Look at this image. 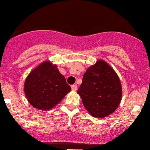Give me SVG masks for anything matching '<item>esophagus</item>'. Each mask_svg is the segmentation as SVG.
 I'll use <instances>...</instances> for the list:
<instances>
[{
    "label": "esophagus",
    "instance_id": "34e87169",
    "mask_svg": "<svg viewBox=\"0 0 150 150\" xmlns=\"http://www.w3.org/2000/svg\"><path fill=\"white\" fill-rule=\"evenodd\" d=\"M71 89L73 91H76V90H77V85H76V84H73V85H71Z\"/></svg>",
    "mask_w": 150,
    "mask_h": 150
}]
</instances>
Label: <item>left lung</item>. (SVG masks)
I'll use <instances>...</instances> for the list:
<instances>
[{"label":"left lung","mask_w":150,"mask_h":150,"mask_svg":"<svg viewBox=\"0 0 150 150\" xmlns=\"http://www.w3.org/2000/svg\"><path fill=\"white\" fill-rule=\"evenodd\" d=\"M77 93L92 116L103 118L119 106L122 92L120 80L115 70L107 63L98 60L87 69Z\"/></svg>","instance_id":"left-lung-1"}]
</instances>
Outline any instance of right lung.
I'll return each instance as SVG.
<instances>
[{"instance_id": "obj_1", "label": "right lung", "mask_w": 150, "mask_h": 150, "mask_svg": "<svg viewBox=\"0 0 150 150\" xmlns=\"http://www.w3.org/2000/svg\"><path fill=\"white\" fill-rule=\"evenodd\" d=\"M71 90L56 65L43 62L25 79L24 91L28 102L40 110H49L58 104Z\"/></svg>"}]
</instances>
